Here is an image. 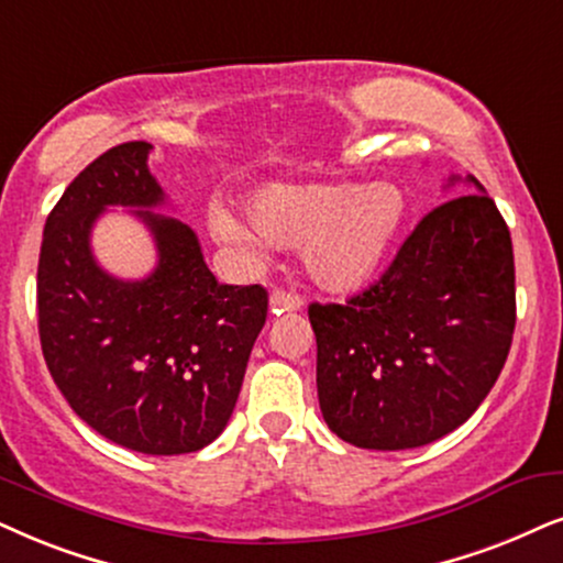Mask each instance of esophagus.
Returning a JSON list of instances; mask_svg holds the SVG:
<instances>
[{
  "mask_svg": "<svg viewBox=\"0 0 563 563\" xmlns=\"http://www.w3.org/2000/svg\"><path fill=\"white\" fill-rule=\"evenodd\" d=\"M301 306H303V298L294 294V290H273V296H269V311H273V314L298 311Z\"/></svg>",
  "mask_w": 563,
  "mask_h": 563,
  "instance_id": "esophagus-1",
  "label": "esophagus"
}]
</instances>
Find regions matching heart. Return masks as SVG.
<instances>
[{
    "label": "heart",
    "instance_id": "1",
    "mask_svg": "<svg viewBox=\"0 0 563 563\" xmlns=\"http://www.w3.org/2000/svg\"><path fill=\"white\" fill-rule=\"evenodd\" d=\"M249 223L273 246H300L306 273L327 294H355L379 275L408 220V197L395 184L277 181L244 205ZM229 241L252 236L236 220L218 218Z\"/></svg>",
    "mask_w": 563,
    "mask_h": 563
}]
</instances>
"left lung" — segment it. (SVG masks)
<instances>
[{"instance_id":"left-lung-1","label":"left lung","mask_w":563,"mask_h":563,"mask_svg":"<svg viewBox=\"0 0 563 563\" xmlns=\"http://www.w3.org/2000/svg\"><path fill=\"white\" fill-rule=\"evenodd\" d=\"M465 184L471 195L433 208L374 286L309 306L319 408L347 444H431L499 379L517 319L515 252L494 199L475 176Z\"/></svg>"}]
</instances>
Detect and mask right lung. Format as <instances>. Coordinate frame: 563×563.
Masks as SVG:
<instances>
[{"label":"right lung","instance_id":"obj_1","mask_svg":"<svg viewBox=\"0 0 563 563\" xmlns=\"http://www.w3.org/2000/svg\"><path fill=\"white\" fill-rule=\"evenodd\" d=\"M151 151L140 140L98 155L48 212L38 334L56 387L90 429L132 452L187 454L216 441L236 408L267 290L218 283L195 231L153 212L166 195ZM117 203L156 241L159 262L142 282L91 257V225Z\"/></svg>","mask_w":563,"mask_h":563}]
</instances>
